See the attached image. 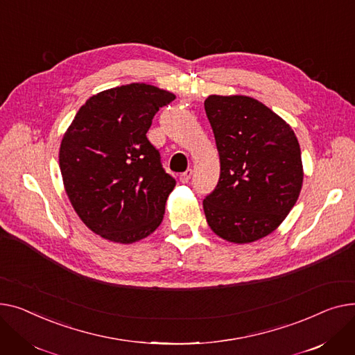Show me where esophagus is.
<instances>
[{
    "label": "esophagus",
    "instance_id": "34e87169",
    "mask_svg": "<svg viewBox=\"0 0 355 355\" xmlns=\"http://www.w3.org/2000/svg\"><path fill=\"white\" fill-rule=\"evenodd\" d=\"M192 175H193V172L191 171V169H187L186 172H183L180 176H179V180L182 182V183H187L191 180V178H192Z\"/></svg>",
    "mask_w": 355,
    "mask_h": 355
}]
</instances>
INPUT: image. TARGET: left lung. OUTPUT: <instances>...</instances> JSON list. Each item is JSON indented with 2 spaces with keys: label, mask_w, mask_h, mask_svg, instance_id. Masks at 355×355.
<instances>
[{
  "label": "left lung",
  "mask_w": 355,
  "mask_h": 355,
  "mask_svg": "<svg viewBox=\"0 0 355 355\" xmlns=\"http://www.w3.org/2000/svg\"><path fill=\"white\" fill-rule=\"evenodd\" d=\"M220 160L215 191L203 200L212 231L234 243L255 242L282 223L298 200L304 169L289 124L248 96L205 100Z\"/></svg>",
  "instance_id": "obj_1"
}]
</instances>
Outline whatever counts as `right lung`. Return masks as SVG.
I'll return each instance as SVG.
<instances>
[{
	"mask_svg": "<svg viewBox=\"0 0 355 355\" xmlns=\"http://www.w3.org/2000/svg\"><path fill=\"white\" fill-rule=\"evenodd\" d=\"M176 96L132 83L92 96L60 144V171L78 218L104 239L133 243L155 232L176 180L148 130Z\"/></svg>",
	"mask_w": 355,
	"mask_h": 355,
	"instance_id": "1",
	"label": "right lung"
}]
</instances>
